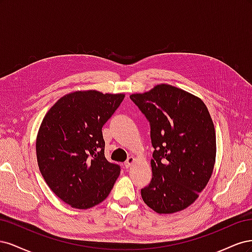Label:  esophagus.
Masks as SVG:
<instances>
[{
	"label": "esophagus",
	"mask_w": 252,
	"mask_h": 252,
	"mask_svg": "<svg viewBox=\"0 0 252 252\" xmlns=\"http://www.w3.org/2000/svg\"><path fill=\"white\" fill-rule=\"evenodd\" d=\"M134 158L133 157H129L127 159H126V162H125V164H124V166H125V168H129V167H130L133 163H134Z\"/></svg>",
	"instance_id": "34e87169"
}]
</instances>
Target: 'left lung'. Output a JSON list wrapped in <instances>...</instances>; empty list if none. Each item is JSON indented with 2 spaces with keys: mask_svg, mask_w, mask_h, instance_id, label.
<instances>
[{
  "mask_svg": "<svg viewBox=\"0 0 252 252\" xmlns=\"http://www.w3.org/2000/svg\"><path fill=\"white\" fill-rule=\"evenodd\" d=\"M130 100L149 122L155 148L151 182L141 189L143 201L158 213L187 208L207 185L216 162V130L207 107L167 84L131 94Z\"/></svg>",
  "mask_w": 252,
  "mask_h": 252,
  "instance_id": "obj_1",
  "label": "left lung"
}]
</instances>
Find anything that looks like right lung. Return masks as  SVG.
Masks as SVG:
<instances>
[{
	"label": "right lung",
	"instance_id": "obj_1",
	"mask_svg": "<svg viewBox=\"0 0 252 252\" xmlns=\"http://www.w3.org/2000/svg\"><path fill=\"white\" fill-rule=\"evenodd\" d=\"M124 94L75 91L61 97L44 117L36 136L40 171L58 197L73 208L103 202L121 167L105 158L102 127Z\"/></svg>",
	"mask_w": 252,
	"mask_h": 252
}]
</instances>
